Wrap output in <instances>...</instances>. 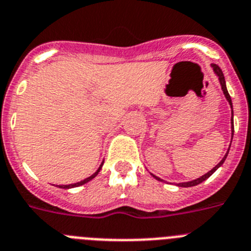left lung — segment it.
I'll list each match as a JSON object with an SVG mask.
<instances>
[{
    "instance_id": "left-lung-1",
    "label": "left lung",
    "mask_w": 251,
    "mask_h": 251,
    "mask_svg": "<svg viewBox=\"0 0 251 251\" xmlns=\"http://www.w3.org/2000/svg\"><path fill=\"white\" fill-rule=\"evenodd\" d=\"M211 67H213L214 72H215L216 76H218V77H219V81H220V85H221V90H223V92H224L225 98H226L227 102H229L230 107H231V139H232V135H234V119H232V116H234V112H232V102H231V98H230L229 92H227L226 83H225V78H224V74H223V71H221V69H220V67L218 66V65H215V64H211ZM229 150H230V146H229ZM229 150L226 151V153H225V156L223 157V160H221V161L219 162L218 165H216L215 168L211 169V170H210L209 173H206V174H205V175H202L201 177H199V179L191 180V181H187V182H179V184H177V186H181V187H190V186H195V185L201 184V182H202V181H205V180H206L207 177H210V176L213 175V174L215 173V171L218 170L219 168H220L221 165L224 164L225 159H226V156H227V153H229ZM151 175H152L153 177H155V179H156V180H160V181H162V180L160 179V177H157V176H155V175H153V174H151Z\"/></svg>"
}]
</instances>
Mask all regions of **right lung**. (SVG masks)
I'll use <instances>...</instances> for the list:
<instances>
[{
    "label": "right lung",
    "mask_w": 251,
    "mask_h": 251,
    "mask_svg": "<svg viewBox=\"0 0 251 251\" xmlns=\"http://www.w3.org/2000/svg\"><path fill=\"white\" fill-rule=\"evenodd\" d=\"M102 165H103V162L102 164L100 165V168L98 169V171H96V173L95 174H92L91 176H89V177H86V179L85 180H82V181H80V182H76V184H70V185H57L58 187H61V189H71V187H77V186H81V185H83V184H86V182H89L90 180H92L95 177V176L98 175L99 173H100V170H101V168H102Z\"/></svg>",
    "instance_id": "add662e5"
}]
</instances>
